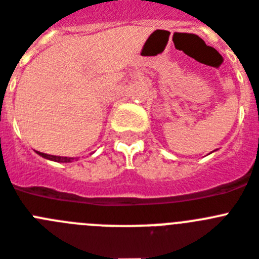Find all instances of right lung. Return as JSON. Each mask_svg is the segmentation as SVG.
I'll return each mask as SVG.
<instances>
[{"mask_svg": "<svg viewBox=\"0 0 259 259\" xmlns=\"http://www.w3.org/2000/svg\"><path fill=\"white\" fill-rule=\"evenodd\" d=\"M38 154L40 156H43V158H46V159H51V160H55V162H71L72 160V158H66V156H56V155H49V154H45V153H39Z\"/></svg>", "mask_w": 259, "mask_h": 259, "instance_id": "add662e5", "label": "right lung"}]
</instances>
